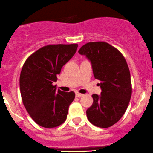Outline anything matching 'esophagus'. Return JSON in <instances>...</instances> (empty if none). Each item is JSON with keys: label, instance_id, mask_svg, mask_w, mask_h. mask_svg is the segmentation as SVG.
<instances>
[{"label": "esophagus", "instance_id": "1", "mask_svg": "<svg viewBox=\"0 0 153 153\" xmlns=\"http://www.w3.org/2000/svg\"><path fill=\"white\" fill-rule=\"evenodd\" d=\"M82 94H80V93H79L78 91H76V97H82Z\"/></svg>", "mask_w": 153, "mask_h": 153}]
</instances>
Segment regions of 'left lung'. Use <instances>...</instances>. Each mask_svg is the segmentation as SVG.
<instances>
[{
    "label": "left lung",
    "instance_id": "1",
    "mask_svg": "<svg viewBox=\"0 0 153 153\" xmlns=\"http://www.w3.org/2000/svg\"><path fill=\"white\" fill-rule=\"evenodd\" d=\"M79 53L91 62L94 76L100 81L101 95L93 94L94 102L86 114L89 121L100 128H108L124 114L131 96L129 69L121 53L107 42H88Z\"/></svg>",
    "mask_w": 153,
    "mask_h": 153
}]
</instances>
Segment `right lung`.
Masks as SVG:
<instances>
[{
	"label": "right lung",
	"instance_id": "right-lung-1",
	"mask_svg": "<svg viewBox=\"0 0 153 153\" xmlns=\"http://www.w3.org/2000/svg\"><path fill=\"white\" fill-rule=\"evenodd\" d=\"M77 47V44L44 46L24 64L20 75L22 101L32 119L42 127H56L67 118L75 93L57 91L53 83L76 52Z\"/></svg>",
	"mask_w": 153,
	"mask_h": 153
}]
</instances>
